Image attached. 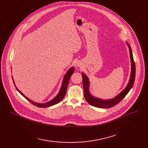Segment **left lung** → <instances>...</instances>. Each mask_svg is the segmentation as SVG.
<instances>
[{
  "instance_id": "obj_1",
  "label": "left lung",
  "mask_w": 148,
  "mask_h": 148,
  "mask_svg": "<svg viewBox=\"0 0 148 148\" xmlns=\"http://www.w3.org/2000/svg\"><path fill=\"white\" fill-rule=\"evenodd\" d=\"M126 44H127L130 54V59H131V71L130 74V78L128 82V84L127 85L126 88L124 89L120 94H119L117 96H116L114 98L110 99H103L101 98H97L93 96L89 91V87H90V82L88 76L85 74L84 73H82V75L83 77V85L84 88V98L86 101L91 106H94L98 108H108L112 107L118 104L122 100L125 98V97L127 95L131 88L133 87L134 80H135V76H136V66L135 63L133 59V53H132V50L131 49L130 45L127 42Z\"/></svg>"
}]
</instances>
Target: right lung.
Returning <instances> with one entry per match:
<instances>
[{"label": "right lung", "mask_w": 148, "mask_h": 148, "mask_svg": "<svg viewBox=\"0 0 148 148\" xmlns=\"http://www.w3.org/2000/svg\"><path fill=\"white\" fill-rule=\"evenodd\" d=\"M74 67H71V68H69L68 72L65 74V75L64 77L63 80H62V86H61L60 89L58 94V95L53 99L50 100V101H49L47 103H38L34 102V101H33L30 99L29 98H28L24 94H23L20 90H18V89L16 87V86H15V84L14 80H13V82L15 85V87L16 88L17 90L18 91L20 94L22 96L24 97L27 101H29L30 103H32L34 105H35L37 107H50V106H52L53 105H55V104L59 103L60 101H61L62 99H63V98H64V97L65 96V94H66V89H67V86H68V84L69 83V79H70V77H71V76L72 75V74L74 73Z\"/></svg>", "instance_id": "1"}]
</instances>
